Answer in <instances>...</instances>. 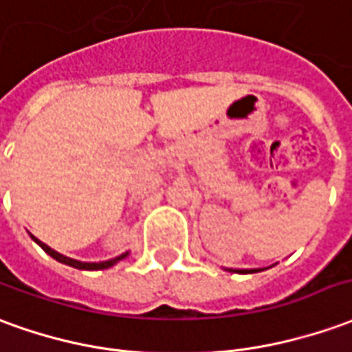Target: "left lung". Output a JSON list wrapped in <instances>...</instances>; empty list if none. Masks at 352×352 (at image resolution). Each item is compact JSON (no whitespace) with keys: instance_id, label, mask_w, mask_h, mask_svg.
I'll return each instance as SVG.
<instances>
[{"instance_id":"left-lung-1","label":"left lung","mask_w":352,"mask_h":352,"mask_svg":"<svg viewBox=\"0 0 352 352\" xmlns=\"http://www.w3.org/2000/svg\"><path fill=\"white\" fill-rule=\"evenodd\" d=\"M232 272H242V274H244V272H257V269H250V270H232Z\"/></svg>"}]
</instances>
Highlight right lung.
<instances>
[{
	"label": "right lung",
	"mask_w": 352,
	"mask_h": 352,
	"mask_svg": "<svg viewBox=\"0 0 352 352\" xmlns=\"http://www.w3.org/2000/svg\"><path fill=\"white\" fill-rule=\"evenodd\" d=\"M34 238V242L43 250L45 253H49L53 259H56L58 263H65V265H68V267H74V269H82V270H102V269H108V267H112V265H116L118 261H122L124 257H127L129 255V252L122 253L120 257H116V259H110V261H100V263H83V261H76V259H70V257H66V255H63V253L55 252V250H51L47 244H43L41 240H38L36 236H32Z\"/></svg>",
	"instance_id": "add662e5"
}]
</instances>
